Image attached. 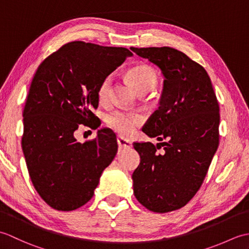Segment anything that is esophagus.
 Segmentation results:
<instances>
[{"label":"esophagus","mask_w":249,"mask_h":249,"mask_svg":"<svg viewBox=\"0 0 249 249\" xmlns=\"http://www.w3.org/2000/svg\"><path fill=\"white\" fill-rule=\"evenodd\" d=\"M118 145L120 149H130L133 144L131 142L127 139L123 138V137H118Z\"/></svg>","instance_id":"34e87169"}]
</instances>
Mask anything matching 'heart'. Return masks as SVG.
<instances>
[{
    "label": "heart",
    "instance_id": "b5f03b06",
    "mask_svg": "<svg viewBox=\"0 0 249 249\" xmlns=\"http://www.w3.org/2000/svg\"><path fill=\"white\" fill-rule=\"evenodd\" d=\"M129 79L131 83L138 92L143 89H154L157 83V75L149 66H136L129 71ZM113 76L108 75L100 82L97 96L100 102H106L110 96L111 89H112ZM143 122V116L136 112H127V111H115L107 118V124L116 133L124 137H129L134 134L136 127Z\"/></svg>",
    "mask_w": 249,
    "mask_h": 249
}]
</instances>
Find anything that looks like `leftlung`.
<instances>
[{
	"instance_id": "obj_1",
	"label": "left lung",
	"mask_w": 249,
	"mask_h": 249,
	"mask_svg": "<svg viewBox=\"0 0 249 249\" xmlns=\"http://www.w3.org/2000/svg\"><path fill=\"white\" fill-rule=\"evenodd\" d=\"M130 50L160 68V107L142 131L160 143H134L140 165L133 173L135 197L147 210L181 209L198 192L219 143V106L204 68L170 47ZM165 140L166 142L161 141ZM161 146V155L157 152Z\"/></svg>"
}]
</instances>
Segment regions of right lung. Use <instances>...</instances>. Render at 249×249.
I'll return each instance as SVG.
<instances>
[{"mask_svg": "<svg viewBox=\"0 0 249 249\" xmlns=\"http://www.w3.org/2000/svg\"><path fill=\"white\" fill-rule=\"evenodd\" d=\"M133 53L84 41L64 45L41 63L23 111L22 151L31 181L47 204L73 211L91 200L102 173L118 152L115 134L99 128L80 143L79 124L96 129L97 89Z\"/></svg>", "mask_w": 249, "mask_h": 249, "instance_id": "obj_1", "label": "right lung"}]
</instances>
